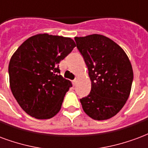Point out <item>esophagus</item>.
<instances>
[{"mask_svg":"<svg viewBox=\"0 0 148 148\" xmlns=\"http://www.w3.org/2000/svg\"><path fill=\"white\" fill-rule=\"evenodd\" d=\"M73 85H74V86H75V84H76V79H74V80H73Z\"/></svg>","mask_w":148,"mask_h":148,"instance_id":"34e87169","label":"esophagus"}]
</instances>
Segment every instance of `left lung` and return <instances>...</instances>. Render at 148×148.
<instances>
[{
    "label": "left lung",
    "instance_id": "8db88e82",
    "mask_svg": "<svg viewBox=\"0 0 148 148\" xmlns=\"http://www.w3.org/2000/svg\"><path fill=\"white\" fill-rule=\"evenodd\" d=\"M76 47L84 59L91 90L80 99L86 114L97 121L115 116L131 91L133 71L125 52L113 40L101 34L75 37Z\"/></svg>",
    "mask_w": 148,
    "mask_h": 148
}]
</instances>
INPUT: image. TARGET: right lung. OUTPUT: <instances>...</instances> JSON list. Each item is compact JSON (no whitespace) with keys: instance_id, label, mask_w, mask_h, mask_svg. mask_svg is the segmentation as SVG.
<instances>
[{"instance_id":"1","label":"right lung","mask_w":148,"mask_h":148,"mask_svg":"<svg viewBox=\"0 0 148 148\" xmlns=\"http://www.w3.org/2000/svg\"><path fill=\"white\" fill-rule=\"evenodd\" d=\"M75 46L72 38L48 34L29 38L11 58L9 84L20 107L37 119H49L61 108L72 84L58 64Z\"/></svg>"}]
</instances>
